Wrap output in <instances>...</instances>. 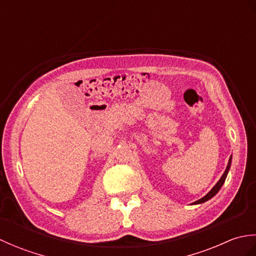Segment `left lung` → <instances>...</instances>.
<instances>
[{
	"instance_id": "obj_1",
	"label": "left lung",
	"mask_w": 256,
	"mask_h": 256,
	"mask_svg": "<svg viewBox=\"0 0 256 256\" xmlns=\"http://www.w3.org/2000/svg\"><path fill=\"white\" fill-rule=\"evenodd\" d=\"M231 162H232V155L230 156L229 162H228V165H226V170H224V175L221 176V178L219 179V182L214 184V188H212L208 194H206V196H204V197L201 198V199H199V200H197V201H194V202H192V204H204V202H206V201H208L209 199H211L212 197H214V196H216V194H218V192L221 189V187L224 186V182H226V176H228V174H229L230 167H231Z\"/></svg>"
}]
</instances>
